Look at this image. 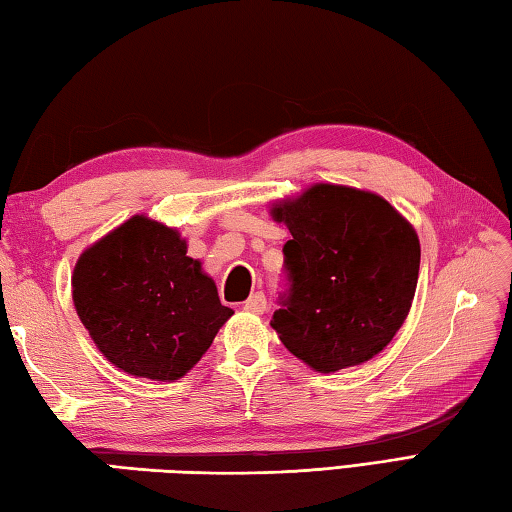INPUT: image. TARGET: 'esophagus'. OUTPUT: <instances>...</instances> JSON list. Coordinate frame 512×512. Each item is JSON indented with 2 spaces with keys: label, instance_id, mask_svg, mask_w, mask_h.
Returning <instances> with one entry per match:
<instances>
[{
  "label": "esophagus",
  "instance_id": "obj_1",
  "mask_svg": "<svg viewBox=\"0 0 512 512\" xmlns=\"http://www.w3.org/2000/svg\"><path fill=\"white\" fill-rule=\"evenodd\" d=\"M244 309L250 313H264L266 311V295L262 291H257L248 297L244 302Z\"/></svg>",
  "mask_w": 512,
  "mask_h": 512
}]
</instances>
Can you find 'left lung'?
Returning a JSON list of instances; mask_svg holds the SVG:
<instances>
[{"label": "left lung", "instance_id": "8db88e82", "mask_svg": "<svg viewBox=\"0 0 512 512\" xmlns=\"http://www.w3.org/2000/svg\"><path fill=\"white\" fill-rule=\"evenodd\" d=\"M273 217L291 230L271 320L282 345L322 374L374 358L410 313L416 230L378 194L331 183L277 203Z\"/></svg>", "mask_w": 512, "mask_h": 512}]
</instances>
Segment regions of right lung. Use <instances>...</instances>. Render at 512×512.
Masks as SVG:
<instances>
[{
  "mask_svg": "<svg viewBox=\"0 0 512 512\" xmlns=\"http://www.w3.org/2000/svg\"><path fill=\"white\" fill-rule=\"evenodd\" d=\"M185 253L179 232L136 215L78 259L73 304L96 347L127 374L179 380L232 315Z\"/></svg>",
  "mask_w": 512,
  "mask_h": 512,
  "instance_id": "add662e5",
  "label": "right lung"
}]
</instances>
